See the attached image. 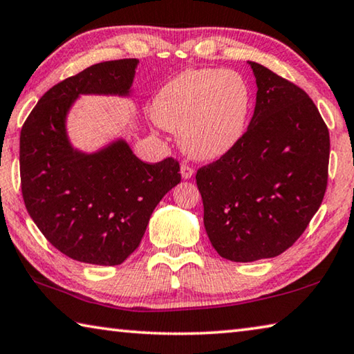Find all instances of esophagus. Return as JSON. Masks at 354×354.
<instances>
[{
    "instance_id": "esophagus-1",
    "label": "esophagus",
    "mask_w": 354,
    "mask_h": 354,
    "mask_svg": "<svg viewBox=\"0 0 354 354\" xmlns=\"http://www.w3.org/2000/svg\"><path fill=\"white\" fill-rule=\"evenodd\" d=\"M181 175H183L184 179H190L192 176L195 175L194 167H190L187 162H183V165H181Z\"/></svg>"
}]
</instances>
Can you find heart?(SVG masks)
<instances>
[{
    "mask_svg": "<svg viewBox=\"0 0 354 354\" xmlns=\"http://www.w3.org/2000/svg\"><path fill=\"white\" fill-rule=\"evenodd\" d=\"M250 91L231 70H185L156 95L153 117L179 134L185 153L215 159L241 140L248 123Z\"/></svg>",
    "mask_w": 354,
    "mask_h": 354,
    "instance_id": "1",
    "label": "heart"
}]
</instances>
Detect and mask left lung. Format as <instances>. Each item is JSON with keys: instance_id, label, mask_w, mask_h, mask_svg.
<instances>
[{"instance_id": "left-lung-1", "label": "left lung", "mask_w": 354, "mask_h": 354, "mask_svg": "<svg viewBox=\"0 0 354 354\" xmlns=\"http://www.w3.org/2000/svg\"><path fill=\"white\" fill-rule=\"evenodd\" d=\"M253 118L234 147L196 171L205 227L225 259L253 262L290 248L319 211L329 133L309 95L261 64Z\"/></svg>"}]
</instances>
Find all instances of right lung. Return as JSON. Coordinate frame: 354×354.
Returning a JSON list of instances; mask_svg holds the SVG:
<instances>
[{
	"label": "right lung",
	"mask_w": 354,
	"mask_h": 354,
	"mask_svg": "<svg viewBox=\"0 0 354 354\" xmlns=\"http://www.w3.org/2000/svg\"><path fill=\"white\" fill-rule=\"evenodd\" d=\"M137 59L95 64L53 86L20 134L21 194L53 247L71 259L118 266L139 247L149 217L181 181L179 162L147 164L117 140L86 154L70 145L65 118L81 93L129 95Z\"/></svg>",
	"instance_id": "1"
}]
</instances>
